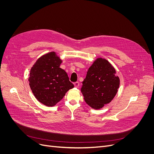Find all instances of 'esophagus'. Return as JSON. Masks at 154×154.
<instances>
[{
    "mask_svg": "<svg viewBox=\"0 0 154 154\" xmlns=\"http://www.w3.org/2000/svg\"><path fill=\"white\" fill-rule=\"evenodd\" d=\"M74 84V86H75V87H76V88H78V87H79V83L78 82H75Z\"/></svg>",
    "mask_w": 154,
    "mask_h": 154,
    "instance_id": "obj_1",
    "label": "esophagus"
}]
</instances>
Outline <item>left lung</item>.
<instances>
[{
	"mask_svg": "<svg viewBox=\"0 0 154 154\" xmlns=\"http://www.w3.org/2000/svg\"><path fill=\"white\" fill-rule=\"evenodd\" d=\"M82 84L81 92L85 102L94 109H100L114 98L120 79L108 60L98 58L88 69Z\"/></svg>",
	"mask_w": 154,
	"mask_h": 154,
	"instance_id": "1",
	"label": "left lung"
}]
</instances>
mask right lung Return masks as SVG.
<instances>
[{
	"label": "right lung",
	"mask_w": 154,
	"mask_h": 154,
	"mask_svg": "<svg viewBox=\"0 0 154 154\" xmlns=\"http://www.w3.org/2000/svg\"><path fill=\"white\" fill-rule=\"evenodd\" d=\"M62 62L55 52H51L38 58L30 69L29 82L32 92L46 106H54L74 87L66 71L60 68Z\"/></svg>",
	"instance_id": "1"
}]
</instances>
